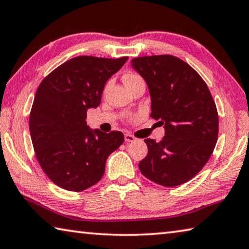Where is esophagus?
<instances>
[{
  "instance_id": "obj_1",
  "label": "esophagus",
  "mask_w": 249,
  "mask_h": 249,
  "mask_svg": "<svg viewBox=\"0 0 249 249\" xmlns=\"http://www.w3.org/2000/svg\"><path fill=\"white\" fill-rule=\"evenodd\" d=\"M124 138H125V142H127L136 141V137H134L133 135H130V134H125L124 135Z\"/></svg>"
}]
</instances>
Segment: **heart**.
<instances>
[{
	"label": "heart",
	"instance_id": "1",
	"mask_svg": "<svg viewBox=\"0 0 249 249\" xmlns=\"http://www.w3.org/2000/svg\"><path fill=\"white\" fill-rule=\"evenodd\" d=\"M141 79H142L141 75L135 73V72H126L123 77V80H124L126 86H128V84L137 81V80H141Z\"/></svg>",
	"mask_w": 249,
	"mask_h": 249
}]
</instances>
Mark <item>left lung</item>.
Returning a JSON list of instances; mask_svg holds the SVG:
<instances>
[{"label": "left lung", "instance_id": "8db88e82", "mask_svg": "<svg viewBox=\"0 0 249 249\" xmlns=\"http://www.w3.org/2000/svg\"><path fill=\"white\" fill-rule=\"evenodd\" d=\"M148 86L153 119L165 127L160 142L147 138L148 154L140 162L147 179L177 187L201 171L218 136L216 105L204 80L187 62L171 54L130 60Z\"/></svg>", "mask_w": 249, "mask_h": 249}]
</instances>
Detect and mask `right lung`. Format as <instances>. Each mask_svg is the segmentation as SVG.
<instances>
[{
	"instance_id": "right-lung-1",
	"label": "right lung",
	"mask_w": 249,
	"mask_h": 249,
	"mask_svg": "<svg viewBox=\"0 0 249 249\" xmlns=\"http://www.w3.org/2000/svg\"><path fill=\"white\" fill-rule=\"evenodd\" d=\"M128 57H74L40 82L29 114L37 161L54 184L80 192L98 183L109 154L123 144V133L92 132L88 108L98 107L105 83Z\"/></svg>"
}]
</instances>
